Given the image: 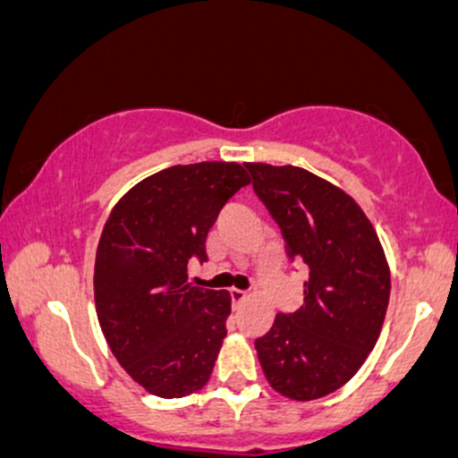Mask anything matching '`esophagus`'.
Listing matches in <instances>:
<instances>
[{"label": "esophagus", "instance_id": "obj_1", "mask_svg": "<svg viewBox=\"0 0 458 458\" xmlns=\"http://www.w3.org/2000/svg\"><path fill=\"white\" fill-rule=\"evenodd\" d=\"M230 299H233V303H241L247 299V293L239 291V288H230Z\"/></svg>", "mask_w": 458, "mask_h": 458}]
</instances>
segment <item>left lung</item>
Segmentation results:
<instances>
[{"label":"left lung","instance_id":"1","mask_svg":"<svg viewBox=\"0 0 458 458\" xmlns=\"http://www.w3.org/2000/svg\"><path fill=\"white\" fill-rule=\"evenodd\" d=\"M245 167L280 225L288 259L308 267L303 306L277 312L254 346L273 390L314 401L343 387L375 349L390 267L372 224L343 189L295 165Z\"/></svg>","mask_w":458,"mask_h":458}]
</instances>
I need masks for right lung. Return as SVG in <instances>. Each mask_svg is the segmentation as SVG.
Wrapping results in <instances>:
<instances>
[{"mask_svg": "<svg viewBox=\"0 0 458 458\" xmlns=\"http://www.w3.org/2000/svg\"><path fill=\"white\" fill-rule=\"evenodd\" d=\"M250 185L239 163L172 165L114 207L94 265V301L120 366L161 398L199 390L225 338L230 293L187 284L207 260V234L230 198Z\"/></svg>", "mask_w": 458, "mask_h": 458, "instance_id": "1", "label": "right lung"}]
</instances>
